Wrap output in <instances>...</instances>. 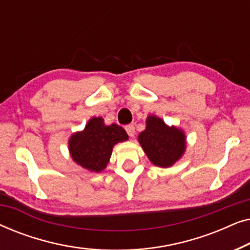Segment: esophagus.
Here are the masks:
<instances>
[{
    "instance_id": "obj_1",
    "label": "esophagus",
    "mask_w": 250,
    "mask_h": 250,
    "mask_svg": "<svg viewBox=\"0 0 250 250\" xmlns=\"http://www.w3.org/2000/svg\"><path fill=\"white\" fill-rule=\"evenodd\" d=\"M125 129H126V132H127L128 136H131V138H133V136H134V134H135V127H134V125H133V124L126 125V126H125Z\"/></svg>"
}]
</instances>
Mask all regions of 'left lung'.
<instances>
[{
  "label": "left lung",
  "instance_id": "8db88e82",
  "mask_svg": "<svg viewBox=\"0 0 250 250\" xmlns=\"http://www.w3.org/2000/svg\"><path fill=\"white\" fill-rule=\"evenodd\" d=\"M146 129L139 134L143 151L153 165L170 167L186 151V134L175 126H168L162 118L150 115Z\"/></svg>",
  "mask_w": 250,
  "mask_h": 250
}]
</instances>
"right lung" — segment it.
<instances>
[{
  "mask_svg": "<svg viewBox=\"0 0 250 250\" xmlns=\"http://www.w3.org/2000/svg\"><path fill=\"white\" fill-rule=\"evenodd\" d=\"M126 140L128 135L122 126H107L102 117H93L83 131L70 136L68 148L75 163L91 172L99 173L107 167L114 146Z\"/></svg>",
  "mask_w": 250,
  "mask_h": 250,
  "instance_id": "right-lung-1",
  "label": "right lung"
}]
</instances>
